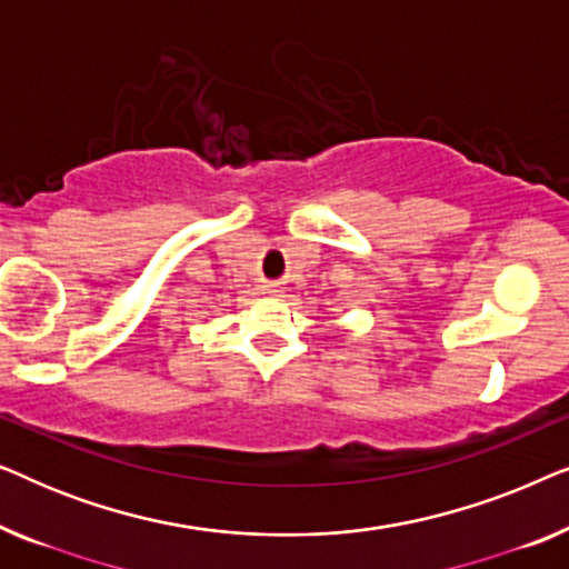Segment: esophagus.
Wrapping results in <instances>:
<instances>
[{
  "label": "esophagus",
  "mask_w": 569,
  "mask_h": 569,
  "mask_svg": "<svg viewBox=\"0 0 569 569\" xmlns=\"http://www.w3.org/2000/svg\"><path fill=\"white\" fill-rule=\"evenodd\" d=\"M267 292L277 295V292H279V284H277V282H269V284H267Z\"/></svg>",
  "instance_id": "1"
}]
</instances>
